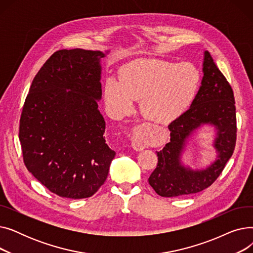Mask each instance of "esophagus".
<instances>
[{"label":"esophagus","instance_id":"1","mask_svg":"<svg viewBox=\"0 0 253 253\" xmlns=\"http://www.w3.org/2000/svg\"><path fill=\"white\" fill-rule=\"evenodd\" d=\"M131 145L135 151H142L145 147H147V143H145V140L141 134L135 133L131 139Z\"/></svg>","mask_w":253,"mask_h":253}]
</instances>
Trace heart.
Returning a JSON list of instances; mask_svg holds the SVG:
<instances>
[{"mask_svg": "<svg viewBox=\"0 0 253 253\" xmlns=\"http://www.w3.org/2000/svg\"><path fill=\"white\" fill-rule=\"evenodd\" d=\"M200 76L190 63L141 59L127 63L119 81L108 78L104 99L118 117L128 114L133 100L140 99L142 115L156 123H168L179 117L195 97Z\"/></svg>", "mask_w": 253, "mask_h": 253, "instance_id": "b5f03b06", "label": "heart"}]
</instances>
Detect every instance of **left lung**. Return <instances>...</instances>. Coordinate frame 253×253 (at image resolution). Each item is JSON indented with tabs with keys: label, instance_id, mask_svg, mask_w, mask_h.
Returning <instances> with one entry per match:
<instances>
[{
	"label": "left lung",
	"instance_id": "8db88e82",
	"mask_svg": "<svg viewBox=\"0 0 253 253\" xmlns=\"http://www.w3.org/2000/svg\"><path fill=\"white\" fill-rule=\"evenodd\" d=\"M203 80L191 108L168 125L170 141L157 152L158 164L149 183L161 197H178L202 192L220 175L232 157L237 139V119L233 89L213 58L205 51ZM201 124H214L219 129L216 147L218 160L205 170L185 169L179 163L180 152L188 135Z\"/></svg>",
	"mask_w": 253,
	"mask_h": 253
}]
</instances>
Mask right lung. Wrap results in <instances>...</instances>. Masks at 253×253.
Returning a JSON list of instances; mask_svg holds the SVG:
<instances>
[{"instance_id": "obj_1", "label": "right lung", "mask_w": 253, "mask_h": 253, "mask_svg": "<svg viewBox=\"0 0 253 253\" xmlns=\"http://www.w3.org/2000/svg\"><path fill=\"white\" fill-rule=\"evenodd\" d=\"M102 57L100 51L79 48L54 52L34 78L22 106L24 165L62 198L94 195L116 155L105 143V122L97 110Z\"/></svg>"}]
</instances>
